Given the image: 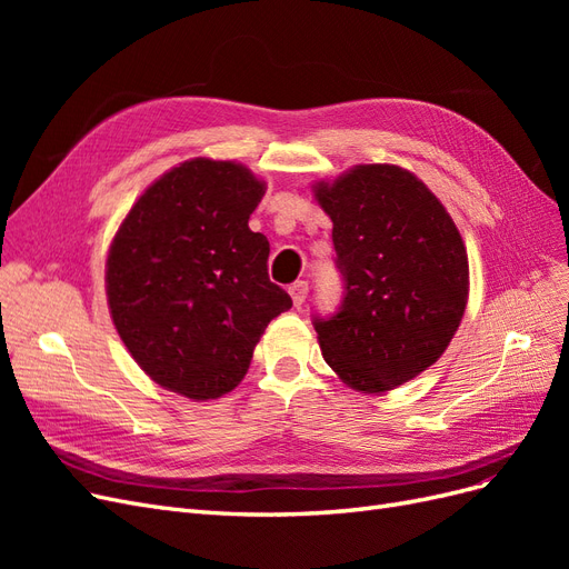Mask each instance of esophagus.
Wrapping results in <instances>:
<instances>
[{"mask_svg":"<svg viewBox=\"0 0 569 569\" xmlns=\"http://www.w3.org/2000/svg\"><path fill=\"white\" fill-rule=\"evenodd\" d=\"M289 297H291V301H295L297 308H301L303 301H306V297H308V282H306V280L291 282V284H289Z\"/></svg>","mask_w":569,"mask_h":569,"instance_id":"obj_1","label":"esophagus"}]
</instances>
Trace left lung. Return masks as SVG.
Instances as JSON below:
<instances>
[{
    "label": "left lung",
    "instance_id": "1",
    "mask_svg": "<svg viewBox=\"0 0 569 569\" xmlns=\"http://www.w3.org/2000/svg\"><path fill=\"white\" fill-rule=\"evenodd\" d=\"M316 199L332 218L343 299L313 318L322 358L363 393L437 363L468 303V251L427 184L389 163L356 166Z\"/></svg>",
    "mask_w": 569,
    "mask_h": 569
}]
</instances>
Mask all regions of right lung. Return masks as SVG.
<instances>
[{"label": "right lung", "mask_w": 569, "mask_h": 569, "mask_svg": "<svg viewBox=\"0 0 569 569\" xmlns=\"http://www.w3.org/2000/svg\"><path fill=\"white\" fill-rule=\"evenodd\" d=\"M266 194L251 170L192 159L134 201L107 258L116 330L153 382L209 401L244 380L258 339L291 299L249 230Z\"/></svg>", "instance_id": "1"}]
</instances>
